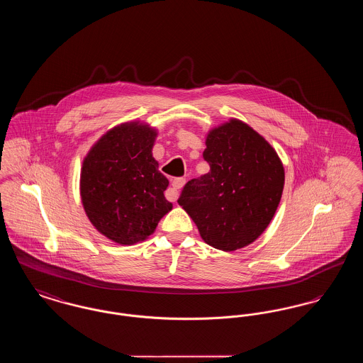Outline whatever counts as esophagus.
I'll return each mask as SVG.
<instances>
[{
  "instance_id": "obj_1",
  "label": "esophagus",
  "mask_w": 363,
  "mask_h": 363,
  "mask_svg": "<svg viewBox=\"0 0 363 363\" xmlns=\"http://www.w3.org/2000/svg\"><path fill=\"white\" fill-rule=\"evenodd\" d=\"M185 178H174L173 182H172V189L167 191V199L170 200V201H175L177 200V197H178V190L181 189L184 185H185Z\"/></svg>"
}]
</instances>
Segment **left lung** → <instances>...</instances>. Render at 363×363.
<instances>
[{"instance_id": "obj_1", "label": "left lung", "mask_w": 363, "mask_h": 363, "mask_svg": "<svg viewBox=\"0 0 363 363\" xmlns=\"http://www.w3.org/2000/svg\"><path fill=\"white\" fill-rule=\"evenodd\" d=\"M206 145L209 173L190 179L178 204L206 243L233 252L256 241L271 223L284 167L272 145L235 118L209 130Z\"/></svg>"}]
</instances>
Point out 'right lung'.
Here are the masks:
<instances>
[{
  "mask_svg": "<svg viewBox=\"0 0 363 363\" xmlns=\"http://www.w3.org/2000/svg\"><path fill=\"white\" fill-rule=\"evenodd\" d=\"M156 130L126 122L99 138L83 160L80 194L94 227L111 241L147 240L172 211L164 190L169 179L152 156Z\"/></svg>",
  "mask_w": 363,
  "mask_h": 363,
  "instance_id": "add662e5",
  "label": "right lung"
}]
</instances>
